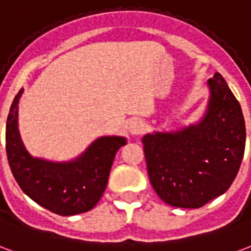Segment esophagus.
Masks as SVG:
<instances>
[{"instance_id": "1", "label": "esophagus", "mask_w": 251, "mask_h": 251, "mask_svg": "<svg viewBox=\"0 0 251 251\" xmlns=\"http://www.w3.org/2000/svg\"><path fill=\"white\" fill-rule=\"evenodd\" d=\"M142 129H144V125H142V122H141L138 118H133V120H130L127 122V130H129L130 134H140L141 131H142Z\"/></svg>"}]
</instances>
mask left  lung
I'll return each instance as SVG.
<instances>
[{"mask_svg":"<svg viewBox=\"0 0 251 251\" xmlns=\"http://www.w3.org/2000/svg\"><path fill=\"white\" fill-rule=\"evenodd\" d=\"M207 85L210 98L200 122L142 138L150 183L163 202L176 207L197 209L224 194L244 158L241 105L220 73Z\"/></svg>","mask_w":251,"mask_h":251,"instance_id":"left-lung-1","label":"left lung"}]
</instances>
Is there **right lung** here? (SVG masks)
<instances>
[{"instance_id":"add662e5","label":"right lung","mask_w":251,"mask_h":251,"mask_svg":"<svg viewBox=\"0 0 251 251\" xmlns=\"http://www.w3.org/2000/svg\"><path fill=\"white\" fill-rule=\"evenodd\" d=\"M17 93L6 121L9 166L21 190L29 198L58 215H74L93 209L107 185L111 165L125 137H100L79 157L69 162H51L31 157L18 131Z\"/></svg>"}]
</instances>
